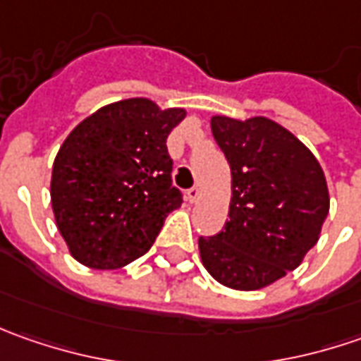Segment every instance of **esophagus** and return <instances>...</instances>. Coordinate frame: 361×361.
Masks as SVG:
<instances>
[{
  "instance_id": "1",
  "label": "esophagus",
  "mask_w": 361,
  "mask_h": 361,
  "mask_svg": "<svg viewBox=\"0 0 361 361\" xmlns=\"http://www.w3.org/2000/svg\"><path fill=\"white\" fill-rule=\"evenodd\" d=\"M199 197H201V188L199 187H192L187 190V199L190 202H197L199 201Z\"/></svg>"
}]
</instances>
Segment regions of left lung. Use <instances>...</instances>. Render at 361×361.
I'll return each mask as SVG.
<instances>
[{"mask_svg":"<svg viewBox=\"0 0 361 361\" xmlns=\"http://www.w3.org/2000/svg\"><path fill=\"white\" fill-rule=\"evenodd\" d=\"M211 130L231 166L229 221L199 239L204 269L221 285L255 291L298 269L329 213L326 174L281 124L213 116Z\"/></svg>","mask_w":361,"mask_h":361,"instance_id":"obj_1","label":"left lung"}]
</instances>
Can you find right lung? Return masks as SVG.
<instances>
[{"label":"right lung","mask_w":361,"mask_h":361,"mask_svg":"<svg viewBox=\"0 0 361 361\" xmlns=\"http://www.w3.org/2000/svg\"><path fill=\"white\" fill-rule=\"evenodd\" d=\"M187 116L148 98L102 106L60 146L49 197L70 255L92 269H118L152 247L180 207L166 138Z\"/></svg>","instance_id":"obj_1"}]
</instances>
